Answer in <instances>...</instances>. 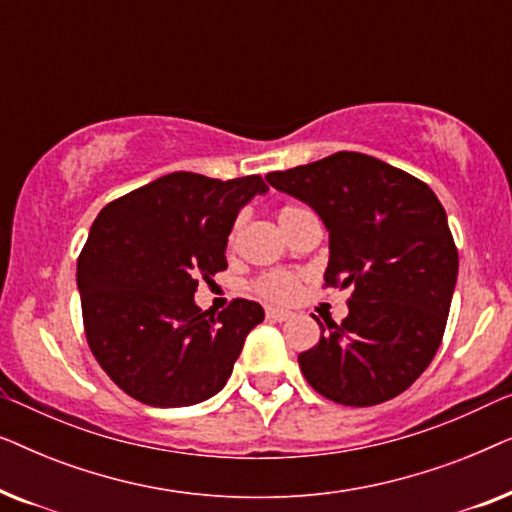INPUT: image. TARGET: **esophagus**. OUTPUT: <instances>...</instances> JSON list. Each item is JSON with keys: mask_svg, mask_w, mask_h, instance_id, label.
<instances>
[{"mask_svg": "<svg viewBox=\"0 0 512 512\" xmlns=\"http://www.w3.org/2000/svg\"><path fill=\"white\" fill-rule=\"evenodd\" d=\"M265 317H268L270 321H286V319H291V312L279 310V307H268V310H265Z\"/></svg>", "mask_w": 512, "mask_h": 512, "instance_id": "esophagus-1", "label": "esophagus"}]
</instances>
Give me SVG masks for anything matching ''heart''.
Listing matches in <instances>:
<instances>
[{
  "label": "heart",
  "mask_w": 512,
  "mask_h": 512,
  "mask_svg": "<svg viewBox=\"0 0 512 512\" xmlns=\"http://www.w3.org/2000/svg\"><path fill=\"white\" fill-rule=\"evenodd\" d=\"M305 212L303 207H282L279 212V223H284L286 219H291L293 214ZM256 291L261 296L270 298V300H279V303H289V300L298 298L300 293V279L296 275H286V272H272V275H265L256 282Z\"/></svg>",
  "instance_id": "1"
}]
</instances>
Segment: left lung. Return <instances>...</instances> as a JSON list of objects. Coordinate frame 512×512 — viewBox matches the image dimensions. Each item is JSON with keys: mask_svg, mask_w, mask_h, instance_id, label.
<instances>
[{"mask_svg": "<svg viewBox=\"0 0 512 512\" xmlns=\"http://www.w3.org/2000/svg\"><path fill=\"white\" fill-rule=\"evenodd\" d=\"M265 179L319 214L326 284L354 289L342 324H319V342L298 356L305 380L354 408L403 394L436 356L457 286L459 254L436 193L354 151Z\"/></svg>", "mask_w": 512, "mask_h": 512, "instance_id": "1", "label": "left lung"}]
</instances>
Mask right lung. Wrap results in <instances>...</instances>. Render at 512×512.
<instances>
[{
	"mask_svg": "<svg viewBox=\"0 0 512 512\" xmlns=\"http://www.w3.org/2000/svg\"><path fill=\"white\" fill-rule=\"evenodd\" d=\"M268 186L258 174H165L97 214L76 263L90 352L125 394L186 408L226 387L249 331L265 317L237 298L214 314L195 305L198 279L226 270L237 214Z\"/></svg>",
	"mask_w": 512,
	"mask_h": 512,
	"instance_id": "right-lung-1",
	"label": "right lung"
}]
</instances>
